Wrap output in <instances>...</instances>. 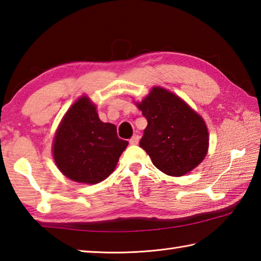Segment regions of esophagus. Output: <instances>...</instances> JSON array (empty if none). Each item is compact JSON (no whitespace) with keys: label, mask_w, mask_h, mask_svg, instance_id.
Instances as JSON below:
<instances>
[{"label":"esophagus","mask_w":261,"mask_h":261,"mask_svg":"<svg viewBox=\"0 0 261 261\" xmlns=\"http://www.w3.org/2000/svg\"><path fill=\"white\" fill-rule=\"evenodd\" d=\"M139 139H140V138H139V136H138V135H135L134 137H132L131 138V139L129 140V142H130V145H137V143L138 142H139Z\"/></svg>","instance_id":"34e87169"}]
</instances>
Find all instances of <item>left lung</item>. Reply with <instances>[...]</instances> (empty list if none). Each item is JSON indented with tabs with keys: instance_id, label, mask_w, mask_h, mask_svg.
Masks as SVG:
<instances>
[{
	"instance_id": "obj_1",
	"label": "left lung",
	"mask_w": 261,
	"mask_h": 261,
	"mask_svg": "<svg viewBox=\"0 0 261 261\" xmlns=\"http://www.w3.org/2000/svg\"><path fill=\"white\" fill-rule=\"evenodd\" d=\"M137 107L148 122L140 147L159 170L179 177L203 162L208 149L206 124L180 97L153 87Z\"/></svg>"
}]
</instances>
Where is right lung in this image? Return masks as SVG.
Here are the masks:
<instances>
[{"mask_svg":"<svg viewBox=\"0 0 261 261\" xmlns=\"http://www.w3.org/2000/svg\"><path fill=\"white\" fill-rule=\"evenodd\" d=\"M126 146L116 126L99 120L95 105L83 96L60 122L53 153L58 169L69 179L96 184L114 170Z\"/></svg>","mask_w":261,"mask_h":261,"instance_id":"1","label":"right lung"}]
</instances>
